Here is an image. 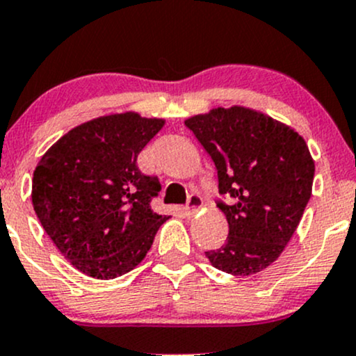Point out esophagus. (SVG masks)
Returning a JSON list of instances; mask_svg holds the SVG:
<instances>
[{
    "instance_id": "obj_1",
    "label": "esophagus",
    "mask_w": 356,
    "mask_h": 356,
    "mask_svg": "<svg viewBox=\"0 0 356 356\" xmlns=\"http://www.w3.org/2000/svg\"><path fill=\"white\" fill-rule=\"evenodd\" d=\"M202 197L201 195H197V194H192V195H189V201H187V204H186V207H184V212H186V216H194L195 212H197L199 209H201L202 207Z\"/></svg>"
}]
</instances>
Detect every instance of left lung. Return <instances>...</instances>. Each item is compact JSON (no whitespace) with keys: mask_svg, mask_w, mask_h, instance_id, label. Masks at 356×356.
<instances>
[{"mask_svg":"<svg viewBox=\"0 0 356 356\" xmlns=\"http://www.w3.org/2000/svg\"><path fill=\"white\" fill-rule=\"evenodd\" d=\"M211 155L219 179L218 202L229 234L206 251L214 268L251 276L273 264L295 234L312 197L314 162L291 127L252 108H212L186 120Z\"/></svg>","mask_w":356,"mask_h":356,"instance_id":"1","label":"left lung"}]
</instances>
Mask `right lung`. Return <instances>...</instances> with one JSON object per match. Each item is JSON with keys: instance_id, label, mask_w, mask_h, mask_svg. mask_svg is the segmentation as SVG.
Here are the masks:
<instances>
[{"instance_id": "obj_1", "label": "right lung", "mask_w": 356, "mask_h": 356, "mask_svg": "<svg viewBox=\"0 0 356 356\" xmlns=\"http://www.w3.org/2000/svg\"><path fill=\"white\" fill-rule=\"evenodd\" d=\"M165 120L112 113L65 134L40 159L31 202L58 251L83 275L113 280L144 259L169 219L150 209L161 191L137 157Z\"/></svg>"}]
</instances>
